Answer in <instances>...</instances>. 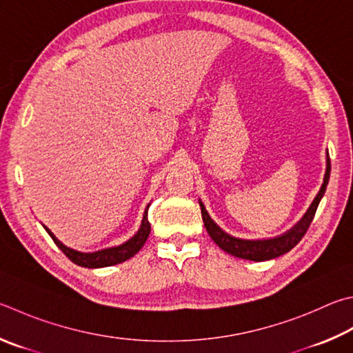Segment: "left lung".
I'll return each instance as SVG.
<instances>
[{"instance_id":"left-lung-1","label":"left lung","mask_w":353,"mask_h":353,"mask_svg":"<svg viewBox=\"0 0 353 353\" xmlns=\"http://www.w3.org/2000/svg\"><path fill=\"white\" fill-rule=\"evenodd\" d=\"M329 177H330V159H327V170H325L323 187H321V190H319V193L315 197V201H313V203L310 205V208L307 210V213L304 214L303 219H301L296 225L290 230V232H287L285 234L279 236V238L265 239V241L236 239V238H233V236L223 233L222 230L213 222V219L208 216L207 210H205L203 205L199 202L201 203V210H202L203 225H205V228H207V232L211 236V239H213L217 245L223 250V252L233 254V256H236V258L250 259V261H256V262L278 258V256L290 252V250L296 245V243L303 239V236L307 233V230H309L313 217H315L319 201H321V197L324 196L325 187H327V183H329Z\"/></svg>"}]
</instances>
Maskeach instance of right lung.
Masks as SVG:
<instances>
[{"label": "right lung", "mask_w": 353, "mask_h": 353, "mask_svg": "<svg viewBox=\"0 0 353 353\" xmlns=\"http://www.w3.org/2000/svg\"><path fill=\"white\" fill-rule=\"evenodd\" d=\"M148 208H150V205L145 210L142 227H140V230L137 232V234L134 236V238H131L125 243H121V245H119V247L105 248V250H100V252H94V253H80V252H75V250H72V248H68L66 245H63V243L57 239L52 233H50L49 228L44 227V230H46L50 238H52L55 245L59 247L61 252L74 262V264L80 265V267H86V268L110 267V265L120 264V262L132 258V256L143 247V243L146 242V239H148L150 232H151V225L148 222Z\"/></svg>", "instance_id": "right-lung-1"}]
</instances>
